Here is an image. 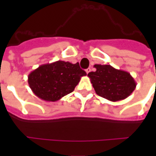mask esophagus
Here are the masks:
<instances>
[{
    "instance_id": "esophagus-1",
    "label": "esophagus",
    "mask_w": 156,
    "mask_h": 156,
    "mask_svg": "<svg viewBox=\"0 0 156 156\" xmlns=\"http://www.w3.org/2000/svg\"><path fill=\"white\" fill-rule=\"evenodd\" d=\"M90 72H91V68H87V69H86V73H90Z\"/></svg>"
}]
</instances>
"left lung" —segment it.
<instances>
[{
  "instance_id": "8db88e82",
  "label": "left lung",
  "mask_w": 156,
  "mask_h": 156,
  "mask_svg": "<svg viewBox=\"0 0 156 156\" xmlns=\"http://www.w3.org/2000/svg\"><path fill=\"white\" fill-rule=\"evenodd\" d=\"M96 71L88 74L96 94L109 101H120L128 98L136 88L134 78L124 70L110 65L95 64Z\"/></svg>"
}]
</instances>
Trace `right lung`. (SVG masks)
<instances>
[{
  "label": "right lung",
  "instance_id": "right-lung-1",
  "mask_svg": "<svg viewBox=\"0 0 156 156\" xmlns=\"http://www.w3.org/2000/svg\"><path fill=\"white\" fill-rule=\"evenodd\" d=\"M87 75L79 63L64 61L46 63L31 72L28 84L33 94L44 101L55 102L74 90L82 77Z\"/></svg>",
  "mask_w": 156,
  "mask_h": 156
}]
</instances>
